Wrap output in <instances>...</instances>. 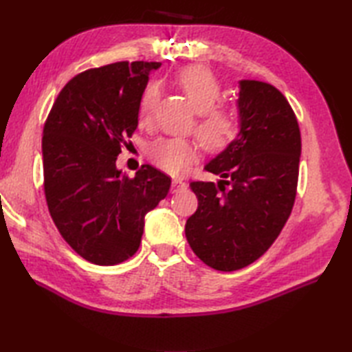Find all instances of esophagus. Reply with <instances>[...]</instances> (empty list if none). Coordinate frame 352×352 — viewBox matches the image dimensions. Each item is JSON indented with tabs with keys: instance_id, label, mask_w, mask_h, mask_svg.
I'll return each mask as SVG.
<instances>
[{
	"instance_id": "34e87169",
	"label": "esophagus",
	"mask_w": 352,
	"mask_h": 352,
	"mask_svg": "<svg viewBox=\"0 0 352 352\" xmlns=\"http://www.w3.org/2000/svg\"><path fill=\"white\" fill-rule=\"evenodd\" d=\"M186 188V183L182 178H172V192H178Z\"/></svg>"
}]
</instances>
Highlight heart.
Instances as JSON below:
<instances>
[{
  "label": "heart",
  "instance_id": "b5f03b06",
  "mask_svg": "<svg viewBox=\"0 0 352 352\" xmlns=\"http://www.w3.org/2000/svg\"><path fill=\"white\" fill-rule=\"evenodd\" d=\"M178 85L188 96L192 107L201 115L197 126L201 142L210 149L227 146L237 131V119L228 110L218 109L222 89L213 74L203 66H190L178 76ZM159 102V86L148 85L139 104V124L151 122ZM198 145L182 138H163L148 148V157L157 168L169 174H182L188 164L197 159Z\"/></svg>",
  "mask_w": 352,
  "mask_h": 352
}]
</instances>
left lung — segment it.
Instances as JSON below:
<instances>
[{"label":"left lung","instance_id":"8db88e82","mask_svg":"<svg viewBox=\"0 0 352 352\" xmlns=\"http://www.w3.org/2000/svg\"><path fill=\"white\" fill-rule=\"evenodd\" d=\"M241 130L206 164L218 184L192 182L198 208L186 222L192 251L216 271L251 265L271 248L294 208L301 133L278 89L239 81Z\"/></svg>","mask_w":352,"mask_h":352}]
</instances>
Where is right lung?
Listing matches in <instances>:
<instances>
[{
	"instance_id": "obj_1",
	"label": "right lung",
	"mask_w": 352,
	"mask_h": 352,
	"mask_svg": "<svg viewBox=\"0 0 352 352\" xmlns=\"http://www.w3.org/2000/svg\"><path fill=\"white\" fill-rule=\"evenodd\" d=\"M157 62H118L68 81L43 126V189L71 248L101 266L139 250L145 214L168 195L170 178L144 164L133 178L116 168L138 129L139 104Z\"/></svg>"
}]
</instances>
